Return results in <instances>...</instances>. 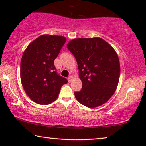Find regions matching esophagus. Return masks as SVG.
Returning <instances> with one entry per match:
<instances>
[{
  "instance_id": "1",
  "label": "esophagus",
  "mask_w": 146,
  "mask_h": 146,
  "mask_svg": "<svg viewBox=\"0 0 146 146\" xmlns=\"http://www.w3.org/2000/svg\"><path fill=\"white\" fill-rule=\"evenodd\" d=\"M73 77L72 76H70L68 77V82H72V80H73Z\"/></svg>"
}]
</instances>
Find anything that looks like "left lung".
I'll return each mask as SVG.
<instances>
[{
  "label": "left lung",
  "instance_id": "left-lung-1",
  "mask_svg": "<svg viewBox=\"0 0 146 146\" xmlns=\"http://www.w3.org/2000/svg\"><path fill=\"white\" fill-rule=\"evenodd\" d=\"M67 48L76 58L82 90L75 92L82 105L98 107L111 97L119 81L120 67L115 49L102 38H75Z\"/></svg>",
  "mask_w": 146,
  "mask_h": 146
}]
</instances>
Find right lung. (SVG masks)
Wrapping results in <instances>:
<instances>
[{
    "instance_id": "right-lung-1",
    "label": "right lung",
    "mask_w": 146,
    "mask_h": 146,
    "mask_svg": "<svg viewBox=\"0 0 146 146\" xmlns=\"http://www.w3.org/2000/svg\"><path fill=\"white\" fill-rule=\"evenodd\" d=\"M64 36L43 35L29 44L21 62V80L27 95L39 104H49L58 97L60 88L68 83L58 75L54 65L65 44Z\"/></svg>"
}]
</instances>
